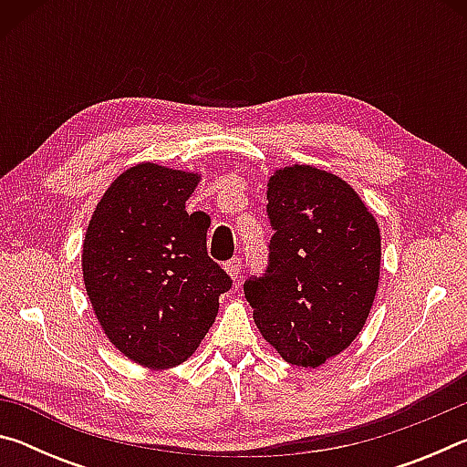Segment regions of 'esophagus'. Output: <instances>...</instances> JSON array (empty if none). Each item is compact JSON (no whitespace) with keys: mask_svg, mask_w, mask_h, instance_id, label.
Returning <instances> with one entry per match:
<instances>
[{"mask_svg":"<svg viewBox=\"0 0 467 467\" xmlns=\"http://www.w3.org/2000/svg\"><path fill=\"white\" fill-rule=\"evenodd\" d=\"M224 270H226L228 275H231V278H239V274H241V259L239 257H233L231 262L224 264Z\"/></svg>","mask_w":467,"mask_h":467,"instance_id":"34e87169","label":"esophagus"}]
</instances>
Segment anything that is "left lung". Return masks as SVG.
Segmentation results:
<instances>
[{
    "label": "left lung",
    "mask_w": 467,
    "mask_h": 467,
    "mask_svg": "<svg viewBox=\"0 0 467 467\" xmlns=\"http://www.w3.org/2000/svg\"><path fill=\"white\" fill-rule=\"evenodd\" d=\"M270 265L244 282L253 321L290 365L315 368L365 327L379 288L381 233L360 195L311 164L267 179Z\"/></svg>",
    "instance_id": "obj_1"
}]
</instances>
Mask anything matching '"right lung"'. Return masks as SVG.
I'll return each instance as SVG.
<instances>
[{"label":"right lung","instance_id":"obj_1","mask_svg":"<svg viewBox=\"0 0 467 467\" xmlns=\"http://www.w3.org/2000/svg\"><path fill=\"white\" fill-rule=\"evenodd\" d=\"M197 172L130 167L94 208L82 243L86 295L109 342L154 370L185 362L233 280L208 257L210 218L187 214Z\"/></svg>","mask_w":467,"mask_h":467}]
</instances>
